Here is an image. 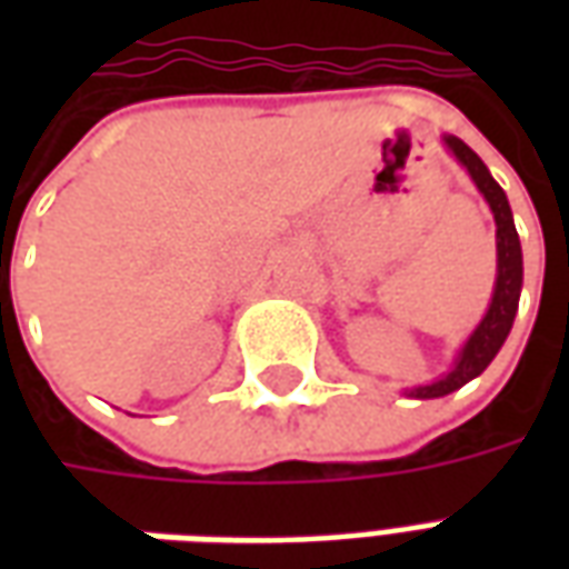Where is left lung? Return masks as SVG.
Masks as SVG:
<instances>
[{
    "instance_id": "left-lung-1",
    "label": "left lung",
    "mask_w": 569,
    "mask_h": 569,
    "mask_svg": "<svg viewBox=\"0 0 569 569\" xmlns=\"http://www.w3.org/2000/svg\"><path fill=\"white\" fill-rule=\"evenodd\" d=\"M445 146L457 154V161L463 163L469 176L476 179L478 191L485 194L490 210H493V219H497V289H493V298H490V308L485 313V320L472 332V338L466 341L457 366L441 381L411 390V396H418V399H436V396L453 393L466 381H472L476 375L488 369L490 359L497 357V350H500L506 335L512 329L515 310H518V296H521V243H518V231H515L512 210H509L506 191L493 182V176L488 173L485 161L463 140L445 137Z\"/></svg>"
}]
</instances>
